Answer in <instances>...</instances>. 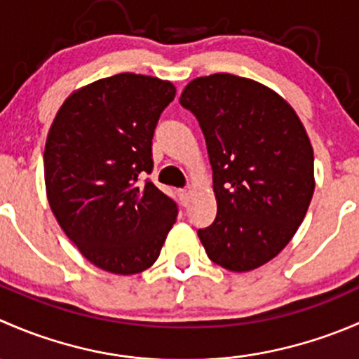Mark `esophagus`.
I'll use <instances>...</instances> for the list:
<instances>
[{"label": "esophagus", "instance_id": "esophagus-1", "mask_svg": "<svg viewBox=\"0 0 359 359\" xmlns=\"http://www.w3.org/2000/svg\"><path fill=\"white\" fill-rule=\"evenodd\" d=\"M180 200H182V205L187 206L189 205V200H191V189L189 187H186V189H180Z\"/></svg>", "mask_w": 359, "mask_h": 359}]
</instances>
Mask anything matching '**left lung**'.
<instances>
[{"mask_svg":"<svg viewBox=\"0 0 359 359\" xmlns=\"http://www.w3.org/2000/svg\"><path fill=\"white\" fill-rule=\"evenodd\" d=\"M180 106L196 116L213 172L217 217L198 229L210 260L236 273L269 262L314 193V154L299 116L267 86L226 72L193 79Z\"/></svg>","mask_w":359,"mask_h":359,"instance_id":"obj_1","label":"left lung"}]
</instances>
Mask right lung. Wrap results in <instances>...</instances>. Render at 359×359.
I'll return each instance as SVG.
<instances>
[{"label":"right lung","instance_id":"obj_1","mask_svg":"<svg viewBox=\"0 0 359 359\" xmlns=\"http://www.w3.org/2000/svg\"><path fill=\"white\" fill-rule=\"evenodd\" d=\"M175 99L170 81L132 72L99 79L62 104L45 146L50 208L92 264L114 274L153 266L179 206L142 177L153 135Z\"/></svg>","mask_w":359,"mask_h":359}]
</instances>
